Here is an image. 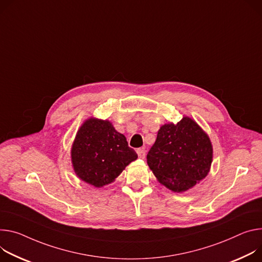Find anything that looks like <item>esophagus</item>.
Returning a JSON list of instances; mask_svg holds the SVG:
<instances>
[{"label":"esophagus","mask_w":262,"mask_h":262,"mask_svg":"<svg viewBox=\"0 0 262 262\" xmlns=\"http://www.w3.org/2000/svg\"><path fill=\"white\" fill-rule=\"evenodd\" d=\"M137 154H138V157L140 159H144L145 158V149L144 148L137 149Z\"/></svg>","instance_id":"esophagus-1"}]
</instances>
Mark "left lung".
Listing matches in <instances>:
<instances>
[{"label": "left lung", "mask_w": 262, "mask_h": 262, "mask_svg": "<svg viewBox=\"0 0 262 262\" xmlns=\"http://www.w3.org/2000/svg\"><path fill=\"white\" fill-rule=\"evenodd\" d=\"M212 159L208 134L188 116L176 124L162 125L147 154V164L158 182L178 193L191 189L208 176Z\"/></svg>", "instance_id": "8db88e82"}]
</instances>
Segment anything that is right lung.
<instances>
[{"label":"right lung","instance_id":"right-lung-1","mask_svg":"<svg viewBox=\"0 0 262 262\" xmlns=\"http://www.w3.org/2000/svg\"><path fill=\"white\" fill-rule=\"evenodd\" d=\"M137 158L124 135L118 133L107 119L95 117L83 121L71 147L75 174L95 188L114 182Z\"/></svg>","mask_w":262,"mask_h":262}]
</instances>
